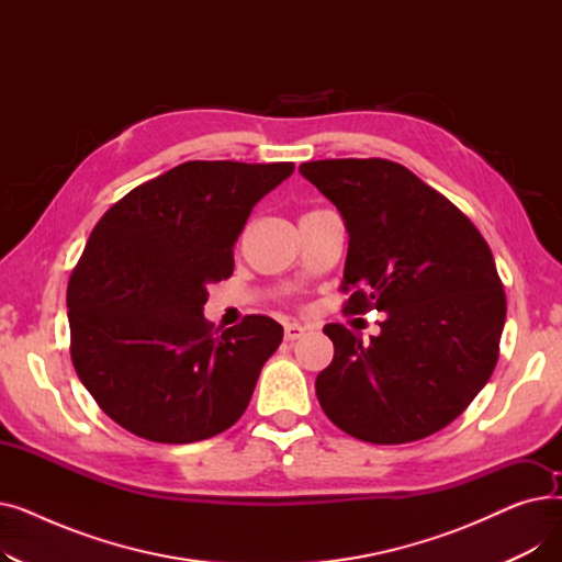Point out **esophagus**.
Here are the masks:
<instances>
[{"instance_id":"34e87169","label":"esophagus","mask_w":562,"mask_h":562,"mask_svg":"<svg viewBox=\"0 0 562 562\" xmlns=\"http://www.w3.org/2000/svg\"><path fill=\"white\" fill-rule=\"evenodd\" d=\"M303 335H305V328L299 326V323H286V326H284V339L286 341H296Z\"/></svg>"}]
</instances>
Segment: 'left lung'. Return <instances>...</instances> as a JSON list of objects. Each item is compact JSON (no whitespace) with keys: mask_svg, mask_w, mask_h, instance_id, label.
<instances>
[{"mask_svg":"<svg viewBox=\"0 0 562 562\" xmlns=\"http://www.w3.org/2000/svg\"><path fill=\"white\" fill-rule=\"evenodd\" d=\"M301 175L348 229L344 314L385 312L362 341L339 323L335 358L316 375L328 419L371 445L424 439L485 387L506 323L487 241L458 206L387 159L307 161Z\"/></svg>","mask_w":562,"mask_h":562,"instance_id":"left-lung-1","label":"left lung"}]
</instances>
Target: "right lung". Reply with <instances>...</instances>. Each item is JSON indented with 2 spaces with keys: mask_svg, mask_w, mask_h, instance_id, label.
Listing matches in <instances>:
<instances>
[{
  "mask_svg": "<svg viewBox=\"0 0 562 562\" xmlns=\"http://www.w3.org/2000/svg\"><path fill=\"white\" fill-rule=\"evenodd\" d=\"M291 172V161H187L93 227L68 282L70 356L117 426L191 445L239 422L282 326L250 314L221 330L202 307L206 286L232 276L252 206Z\"/></svg>",
  "mask_w": 562,
  "mask_h": 562,
  "instance_id": "right-lung-1",
  "label": "right lung"
}]
</instances>
